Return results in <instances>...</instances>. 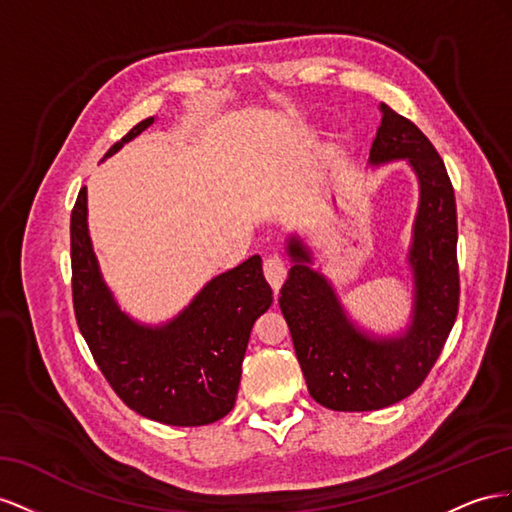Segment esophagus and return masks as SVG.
I'll return each instance as SVG.
<instances>
[{
    "label": "esophagus",
    "mask_w": 512,
    "mask_h": 512,
    "mask_svg": "<svg viewBox=\"0 0 512 512\" xmlns=\"http://www.w3.org/2000/svg\"><path fill=\"white\" fill-rule=\"evenodd\" d=\"M264 274H266L268 283L272 285V289L279 291L281 285H283V281H285V276H287L285 261H283L279 255H268V257L264 259Z\"/></svg>",
    "instance_id": "34e87169"
}]
</instances>
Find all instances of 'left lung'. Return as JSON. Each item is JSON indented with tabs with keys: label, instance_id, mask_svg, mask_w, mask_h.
<instances>
[{
	"label": "left lung",
	"instance_id": "8db88e82",
	"mask_svg": "<svg viewBox=\"0 0 512 512\" xmlns=\"http://www.w3.org/2000/svg\"><path fill=\"white\" fill-rule=\"evenodd\" d=\"M382 124L369 163L405 158L420 184L410 246L414 272L412 324L403 337L373 339L347 319L311 253L289 238L294 261L281 287V311L311 397L334 412L382 410L420 388L440 358L459 311L457 203L444 160L422 130L382 102Z\"/></svg>",
	"mask_w": 512,
	"mask_h": 512
}]
</instances>
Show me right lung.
I'll use <instances>...</instances> for the list:
<instances>
[{
  "instance_id": "1",
  "label": "right lung",
  "mask_w": 512,
  "mask_h": 512,
  "mask_svg": "<svg viewBox=\"0 0 512 512\" xmlns=\"http://www.w3.org/2000/svg\"><path fill=\"white\" fill-rule=\"evenodd\" d=\"M150 124L154 118L130 128L105 156ZM70 261L77 326L100 373L130 410L173 427L210 425L233 410L248 337L272 304L259 255L214 276L169 324H137L100 276L83 186L70 214Z\"/></svg>"
}]
</instances>
